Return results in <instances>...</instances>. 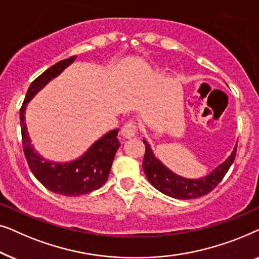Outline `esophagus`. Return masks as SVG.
Instances as JSON below:
<instances>
[{"label": "esophagus", "instance_id": "34e87169", "mask_svg": "<svg viewBox=\"0 0 259 259\" xmlns=\"http://www.w3.org/2000/svg\"><path fill=\"white\" fill-rule=\"evenodd\" d=\"M136 133H137V126H136V123H134V122L130 121V122H127L122 126L121 136L123 138H126V139L133 138L134 136H136Z\"/></svg>", "mask_w": 259, "mask_h": 259}]
</instances>
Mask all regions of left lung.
<instances>
[{"label": "left lung", "instance_id": "1", "mask_svg": "<svg viewBox=\"0 0 259 259\" xmlns=\"http://www.w3.org/2000/svg\"><path fill=\"white\" fill-rule=\"evenodd\" d=\"M144 144L146 146V152H145L143 168L148 182L161 193L177 198V199H193V198L205 196V194L211 192L222 182L226 172L229 171L230 166L235 160L237 151L236 145L228 159L223 161L221 165H218L207 176L198 179H189L177 175L168 167H166L155 157L146 139H144Z\"/></svg>", "mask_w": 259, "mask_h": 259}]
</instances>
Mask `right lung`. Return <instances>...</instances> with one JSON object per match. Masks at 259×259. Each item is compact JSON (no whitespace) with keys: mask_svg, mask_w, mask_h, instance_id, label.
<instances>
[{"mask_svg":"<svg viewBox=\"0 0 259 259\" xmlns=\"http://www.w3.org/2000/svg\"><path fill=\"white\" fill-rule=\"evenodd\" d=\"M75 59L76 56H72L69 59L59 61L36 77L28 88L20 111L23 152L30 171L46 189L67 197L81 196V194L90 193L92 191L100 189L107 182L113 159L120 146L118 138H116L119 132L118 128L109 131L108 133L102 136L80 158L67 162L47 160L37 151H35L34 146L31 145L26 116H24L28 102L49 81L59 76L67 67L72 65Z\"/></svg>","mask_w":259,"mask_h":259,"instance_id":"right-lung-1","label":"right lung"}]
</instances>
